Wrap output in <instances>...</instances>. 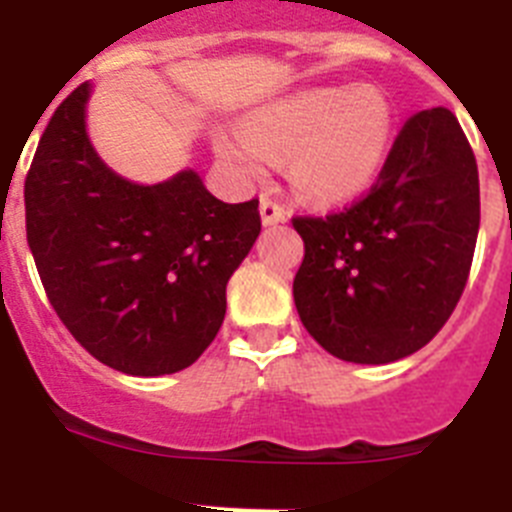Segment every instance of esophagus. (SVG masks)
Here are the masks:
<instances>
[{
	"instance_id": "obj_1",
	"label": "esophagus",
	"mask_w": 512,
	"mask_h": 512,
	"mask_svg": "<svg viewBox=\"0 0 512 512\" xmlns=\"http://www.w3.org/2000/svg\"><path fill=\"white\" fill-rule=\"evenodd\" d=\"M260 218H263V226H276V223L289 221V213H286L276 200L263 197V200H260Z\"/></svg>"
}]
</instances>
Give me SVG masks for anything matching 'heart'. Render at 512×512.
Returning <instances> with one entry per match:
<instances>
[{"label":"heart","instance_id":"obj_1","mask_svg":"<svg viewBox=\"0 0 512 512\" xmlns=\"http://www.w3.org/2000/svg\"><path fill=\"white\" fill-rule=\"evenodd\" d=\"M395 135V111L377 88L317 85L276 98L218 137V153L244 182H260L270 158H286L289 182L304 200L349 203L377 182Z\"/></svg>","mask_w":512,"mask_h":512}]
</instances>
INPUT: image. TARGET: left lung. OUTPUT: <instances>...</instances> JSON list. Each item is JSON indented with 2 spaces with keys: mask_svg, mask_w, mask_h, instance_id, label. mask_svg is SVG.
Instances as JSON below:
<instances>
[{
  "mask_svg": "<svg viewBox=\"0 0 512 512\" xmlns=\"http://www.w3.org/2000/svg\"><path fill=\"white\" fill-rule=\"evenodd\" d=\"M304 239L294 304L309 336L354 364H390L437 336L466 286L479 234V171L448 109L395 137L364 200L294 218Z\"/></svg>",
  "mask_w": 512,
  "mask_h": 512,
  "instance_id": "8db88e82",
  "label": "left lung"
}]
</instances>
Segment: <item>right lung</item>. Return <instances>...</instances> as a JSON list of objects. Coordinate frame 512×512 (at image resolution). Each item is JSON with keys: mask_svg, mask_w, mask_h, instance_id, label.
<instances>
[{"mask_svg": "<svg viewBox=\"0 0 512 512\" xmlns=\"http://www.w3.org/2000/svg\"><path fill=\"white\" fill-rule=\"evenodd\" d=\"M93 83L64 98L25 179V231L51 307L106 367L135 377L197 362L226 283L260 234L257 200L229 205L195 169L137 184L88 137Z\"/></svg>", "mask_w": 512, "mask_h": 512, "instance_id": "1", "label": "right lung"}]
</instances>
